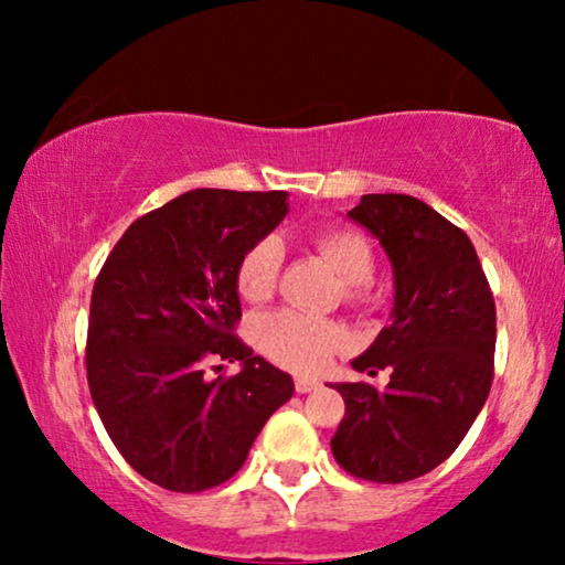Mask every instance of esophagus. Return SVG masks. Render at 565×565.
I'll use <instances>...</instances> for the list:
<instances>
[{"instance_id":"obj_1","label":"esophagus","mask_w":565,"mask_h":565,"mask_svg":"<svg viewBox=\"0 0 565 565\" xmlns=\"http://www.w3.org/2000/svg\"><path fill=\"white\" fill-rule=\"evenodd\" d=\"M319 388V381H313V377H296V391L298 393H311Z\"/></svg>"}]
</instances>
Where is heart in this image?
<instances>
[{
  "label": "heart",
  "mask_w": 565,
  "mask_h": 565,
  "mask_svg": "<svg viewBox=\"0 0 565 565\" xmlns=\"http://www.w3.org/2000/svg\"><path fill=\"white\" fill-rule=\"evenodd\" d=\"M316 249L347 282L344 298L350 303H360L365 298V285L375 273V254L367 238L354 228H329L316 236ZM280 265L282 249L277 238L267 236L252 244L236 267V288L242 298L249 303L273 298ZM254 337L269 360L296 373H316L347 344V331L339 323L298 311L262 316L254 327Z\"/></svg>",
  "instance_id": "1"
}]
</instances>
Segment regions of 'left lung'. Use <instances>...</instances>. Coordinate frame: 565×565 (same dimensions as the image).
<instances>
[{"mask_svg":"<svg viewBox=\"0 0 565 565\" xmlns=\"http://www.w3.org/2000/svg\"><path fill=\"white\" fill-rule=\"evenodd\" d=\"M347 215L383 244L396 280L393 321L352 367H391V383L331 385L344 398L331 452L362 481L404 483L450 458L489 398L497 306L466 231L427 203L362 195Z\"/></svg>","mask_w":565,"mask_h":565,"instance_id":"obj_1","label":"left lung"}]
</instances>
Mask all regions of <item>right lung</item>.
<instances>
[{
	"mask_svg": "<svg viewBox=\"0 0 565 565\" xmlns=\"http://www.w3.org/2000/svg\"><path fill=\"white\" fill-rule=\"evenodd\" d=\"M288 192L190 190L130 223L89 303L87 381L107 435L146 481L177 493L244 466L292 377L238 339V259L288 213ZM242 361L243 373L207 379Z\"/></svg>",
	"mask_w": 565,
	"mask_h": 565,
	"instance_id": "1",
	"label": "right lung"
}]
</instances>
